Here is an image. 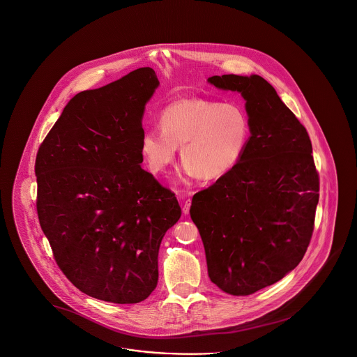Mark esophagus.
I'll return each instance as SVG.
<instances>
[{
	"label": "esophagus",
	"mask_w": 357,
	"mask_h": 357,
	"mask_svg": "<svg viewBox=\"0 0 357 357\" xmlns=\"http://www.w3.org/2000/svg\"><path fill=\"white\" fill-rule=\"evenodd\" d=\"M189 209H190V200L188 199V200L184 202V206H183V213H184L185 216L189 215Z\"/></svg>",
	"instance_id": "obj_1"
}]
</instances>
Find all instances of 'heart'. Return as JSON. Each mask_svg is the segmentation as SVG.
Segmentation results:
<instances>
[{
    "mask_svg": "<svg viewBox=\"0 0 357 357\" xmlns=\"http://www.w3.org/2000/svg\"><path fill=\"white\" fill-rule=\"evenodd\" d=\"M159 129L141 134L139 151L154 174L167 172L181 146L183 177L215 180L242 158L250 138V122L234 103L189 98L167 105L158 115Z\"/></svg>",
    "mask_w": 357,
    "mask_h": 357,
    "instance_id": "heart-1",
    "label": "heart"
}]
</instances>
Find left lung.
I'll return each mask as SVG.
<instances>
[{"instance_id": "1", "label": "left lung", "mask_w": 357, "mask_h": 357, "mask_svg": "<svg viewBox=\"0 0 357 357\" xmlns=\"http://www.w3.org/2000/svg\"><path fill=\"white\" fill-rule=\"evenodd\" d=\"M245 100L250 138L239 162L192 199L208 275L231 296L282 280L302 261L314 228L319 180L309 134L262 76H211Z\"/></svg>"}]
</instances>
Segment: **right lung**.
<instances>
[{"mask_svg": "<svg viewBox=\"0 0 357 357\" xmlns=\"http://www.w3.org/2000/svg\"><path fill=\"white\" fill-rule=\"evenodd\" d=\"M158 84L144 67L76 94L38 148L41 229L64 275L98 300H146L161 241L181 216L174 193L141 168L142 116Z\"/></svg>", "mask_w": 357, "mask_h": 357, "instance_id": "obj_1", "label": "right lung"}]
</instances>
